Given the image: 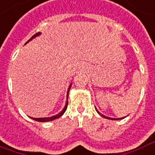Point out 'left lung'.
Wrapping results in <instances>:
<instances>
[{
	"label": "left lung",
	"mask_w": 155,
	"mask_h": 155,
	"mask_svg": "<svg viewBox=\"0 0 155 155\" xmlns=\"http://www.w3.org/2000/svg\"><path fill=\"white\" fill-rule=\"evenodd\" d=\"M97 112H98V111H97ZM99 113V114H100V115L102 116V117H105V118L111 119V120H117V119H115V118H111V117H105V116H104V115H102V114H101L100 113ZM121 119H122V118H121Z\"/></svg>",
	"instance_id": "obj_1"
}]
</instances>
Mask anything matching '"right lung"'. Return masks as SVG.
Wrapping results in <instances>:
<instances>
[{
  "instance_id": "add662e5",
  "label": "right lung",
  "mask_w": 155,
  "mask_h": 155,
  "mask_svg": "<svg viewBox=\"0 0 155 155\" xmlns=\"http://www.w3.org/2000/svg\"><path fill=\"white\" fill-rule=\"evenodd\" d=\"M39 34L40 33H37V34H35L34 36H32V38H31L29 40H31L32 38H35V37L38 36V35H39ZM29 40H28V41H27V42H26V43H27L28 42H29ZM70 88H71V86L69 87V89H70ZM69 89H68V93H69ZM68 93H67V98H68ZM67 105H68V101L66 102V106H65V107H64V109H63L60 113H58L57 115L53 116V117H40V118H33V119L37 121H52V120H55V119H57V118H59V117H61V116L64 114V113L66 112V108H67Z\"/></svg>"
}]
</instances>
